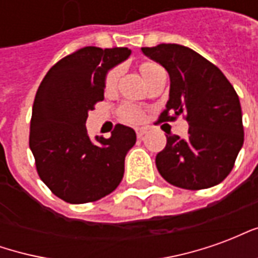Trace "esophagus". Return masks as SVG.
<instances>
[{
    "label": "esophagus",
    "mask_w": 258,
    "mask_h": 258,
    "mask_svg": "<svg viewBox=\"0 0 258 258\" xmlns=\"http://www.w3.org/2000/svg\"><path fill=\"white\" fill-rule=\"evenodd\" d=\"M135 133H137V137H138V138H142V137L146 134V128H137L135 130Z\"/></svg>",
    "instance_id": "34e87169"
}]
</instances>
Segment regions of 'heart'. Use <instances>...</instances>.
<instances>
[{"label":"heart","instance_id":"heart-1","mask_svg":"<svg viewBox=\"0 0 258 258\" xmlns=\"http://www.w3.org/2000/svg\"><path fill=\"white\" fill-rule=\"evenodd\" d=\"M160 66L157 63H153V62H145V63L141 64V73L144 76V79H148L151 74L156 73L157 70H160ZM118 74H120V69L113 68L110 69L109 72L105 76V90H112L114 88V85L117 83ZM120 114H121V118L125 120V121H130V123H140L141 120L144 118V113L141 110L140 107L134 106V105H124L121 109H120Z\"/></svg>","mask_w":258,"mask_h":258}]
</instances>
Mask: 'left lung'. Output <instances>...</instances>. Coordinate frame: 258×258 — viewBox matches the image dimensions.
<instances>
[{"label": "left lung", "mask_w": 258, "mask_h": 258, "mask_svg": "<svg viewBox=\"0 0 258 258\" xmlns=\"http://www.w3.org/2000/svg\"><path fill=\"white\" fill-rule=\"evenodd\" d=\"M142 52L170 76V98L159 121L184 116L188 138L168 135L156 167L174 186L198 190L227 178L243 145L242 109L236 91L216 64L178 44H159Z\"/></svg>", "instance_id": "1"}]
</instances>
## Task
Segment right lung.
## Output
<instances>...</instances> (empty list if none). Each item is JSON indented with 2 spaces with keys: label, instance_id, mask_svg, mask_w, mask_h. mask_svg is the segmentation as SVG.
I'll use <instances>...</instances> for the list:
<instances>
[{
  "label": "right lung",
  "instance_id": "add662e5",
  "mask_svg": "<svg viewBox=\"0 0 258 258\" xmlns=\"http://www.w3.org/2000/svg\"><path fill=\"white\" fill-rule=\"evenodd\" d=\"M130 55L128 48H81L53 64L37 90L29 145L42 182L68 203L102 199L123 179L135 131L117 124L110 138L91 140L85 121L103 101L106 73Z\"/></svg>",
  "mask_w": 258,
  "mask_h": 258
}]
</instances>
